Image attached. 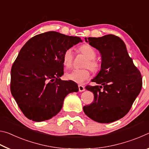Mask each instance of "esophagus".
Here are the masks:
<instances>
[{
    "mask_svg": "<svg viewBox=\"0 0 149 149\" xmlns=\"http://www.w3.org/2000/svg\"><path fill=\"white\" fill-rule=\"evenodd\" d=\"M78 87H79V91L80 92H83V91H84L85 90V87L83 86V85H78Z\"/></svg>",
    "mask_w": 149,
    "mask_h": 149,
    "instance_id": "1",
    "label": "esophagus"
}]
</instances>
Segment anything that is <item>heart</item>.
Wrapping results in <instances>:
<instances>
[{"label":"heart","instance_id":"b5f03b06","mask_svg":"<svg viewBox=\"0 0 149 149\" xmlns=\"http://www.w3.org/2000/svg\"><path fill=\"white\" fill-rule=\"evenodd\" d=\"M79 51L87 58L84 67L89 68L93 72L96 73L99 71V65L95 61L97 53L95 49L89 45H84L79 47ZM73 61V52L71 49L65 50L63 54V63L65 67L69 68L72 65ZM67 79L74 81L77 84H83L90 76V73L87 69H75L68 72L65 74Z\"/></svg>","mask_w":149,"mask_h":149}]
</instances>
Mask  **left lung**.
Here are the masks:
<instances>
[{
    "instance_id": "8db88e82",
    "label": "left lung",
    "mask_w": 149,
    "mask_h": 149,
    "mask_svg": "<svg viewBox=\"0 0 149 149\" xmlns=\"http://www.w3.org/2000/svg\"><path fill=\"white\" fill-rule=\"evenodd\" d=\"M85 40L100 52L102 62L101 69L92 79L97 85L85 87L94 94V101L84 106V111L97 122H115L127 114L139 94L142 87L141 73L120 37L106 35L85 37Z\"/></svg>"
}]
</instances>
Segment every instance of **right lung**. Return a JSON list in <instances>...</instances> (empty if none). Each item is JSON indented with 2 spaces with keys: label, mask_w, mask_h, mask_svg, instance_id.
I'll return each mask as SVG.
<instances>
[{
  "label": "right lung",
  "mask_w": 149,
  "mask_h": 149,
  "mask_svg": "<svg viewBox=\"0 0 149 149\" xmlns=\"http://www.w3.org/2000/svg\"><path fill=\"white\" fill-rule=\"evenodd\" d=\"M82 40L48 31L30 39L19 52L11 70L10 91L23 114L42 122L56 116L65 97L79 91L77 85L62 81L63 54Z\"/></svg>",
  "instance_id": "obj_1"
}]
</instances>
